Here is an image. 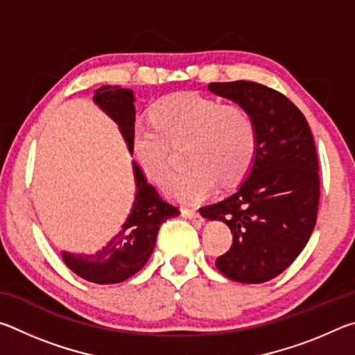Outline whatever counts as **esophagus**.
<instances>
[{"mask_svg": "<svg viewBox=\"0 0 355 355\" xmlns=\"http://www.w3.org/2000/svg\"><path fill=\"white\" fill-rule=\"evenodd\" d=\"M182 216L183 218H188V219H197L199 220L200 219V214H199V211H196V209H189V208H183L182 209Z\"/></svg>", "mask_w": 355, "mask_h": 355, "instance_id": "obj_1", "label": "esophagus"}]
</instances>
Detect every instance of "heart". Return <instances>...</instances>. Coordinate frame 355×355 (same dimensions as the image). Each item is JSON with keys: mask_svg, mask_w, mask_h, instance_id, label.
I'll use <instances>...</instances> for the list:
<instances>
[{"mask_svg": "<svg viewBox=\"0 0 355 355\" xmlns=\"http://www.w3.org/2000/svg\"><path fill=\"white\" fill-rule=\"evenodd\" d=\"M153 122H136L131 152L144 175L158 180L169 156V142L189 139L188 171L169 172L161 191L186 205L205 200L216 188L245 175L257 152L254 120L243 107L197 92L169 95L153 106Z\"/></svg>", "mask_w": 355, "mask_h": 355, "instance_id": "heart-1", "label": "heart"}]
</instances>
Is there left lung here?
Segmentation results:
<instances>
[{
    "mask_svg": "<svg viewBox=\"0 0 355 355\" xmlns=\"http://www.w3.org/2000/svg\"><path fill=\"white\" fill-rule=\"evenodd\" d=\"M208 89L252 117L257 152L236 191L200 208V214L232 230L230 250L216 260L219 271L239 284H263L296 260L315 228L320 203L315 141L304 114L274 89L252 81L211 83Z\"/></svg>",
    "mask_w": 355,
    "mask_h": 355,
    "instance_id": "1",
    "label": "left lung"
}]
</instances>
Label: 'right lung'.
Listing matches in <instances>:
<instances>
[{"instance_id":"obj_1","label":"right lung","mask_w":355,"mask_h":355,"mask_svg":"<svg viewBox=\"0 0 355 355\" xmlns=\"http://www.w3.org/2000/svg\"><path fill=\"white\" fill-rule=\"evenodd\" d=\"M135 100L131 89L120 86H101L94 92V103L117 123L131 155V130L136 120ZM133 173L135 200L122 230L95 254L62 250V260L71 271L94 284H120L141 271L155 249L159 225L180 214L177 207L161 199L153 186L147 183L136 161H133Z\"/></svg>"}]
</instances>
